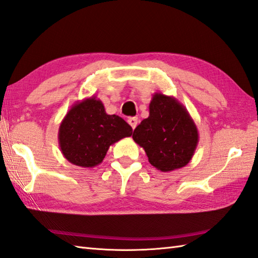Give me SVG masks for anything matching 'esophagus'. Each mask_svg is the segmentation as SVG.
Returning a JSON list of instances; mask_svg holds the SVG:
<instances>
[{
	"label": "esophagus",
	"mask_w": 258,
	"mask_h": 258,
	"mask_svg": "<svg viewBox=\"0 0 258 258\" xmlns=\"http://www.w3.org/2000/svg\"><path fill=\"white\" fill-rule=\"evenodd\" d=\"M127 121L131 125V128L135 129L137 127V124H138V118L137 117H129Z\"/></svg>",
	"instance_id": "obj_1"
}]
</instances>
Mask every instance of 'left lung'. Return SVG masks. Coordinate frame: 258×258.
I'll use <instances>...</instances> for the list:
<instances>
[{
    "mask_svg": "<svg viewBox=\"0 0 258 258\" xmlns=\"http://www.w3.org/2000/svg\"><path fill=\"white\" fill-rule=\"evenodd\" d=\"M133 139L146 151L151 165L171 172L190 162L199 135L183 104L173 96L155 93L149 105V117L135 129Z\"/></svg>",
    "mask_w": 258,
    "mask_h": 258,
    "instance_id": "left-lung-1",
    "label": "left lung"
}]
</instances>
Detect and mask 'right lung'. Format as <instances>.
<instances>
[{"label": "right lung", "instance_id": "obj_1", "mask_svg": "<svg viewBox=\"0 0 258 258\" xmlns=\"http://www.w3.org/2000/svg\"><path fill=\"white\" fill-rule=\"evenodd\" d=\"M133 135L121 117L108 115L102 100L92 96L77 102L59 127V147L72 164L84 168L103 162L110 146Z\"/></svg>", "mask_w": 258, "mask_h": 258}]
</instances>
